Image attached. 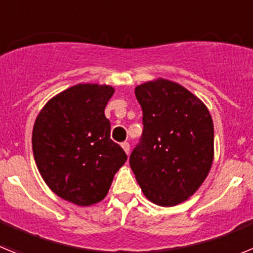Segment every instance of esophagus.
Segmentation results:
<instances>
[{
	"instance_id": "34e87169",
	"label": "esophagus",
	"mask_w": 253,
	"mask_h": 253,
	"mask_svg": "<svg viewBox=\"0 0 253 253\" xmlns=\"http://www.w3.org/2000/svg\"><path fill=\"white\" fill-rule=\"evenodd\" d=\"M122 147H123V149L125 151V153L129 154V152H130V144H129L128 142H124V143H122Z\"/></svg>"
}]
</instances>
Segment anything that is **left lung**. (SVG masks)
Segmentation results:
<instances>
[{"label":"left lung","instance_id":"1","mask_svg":"<svg viewBox=\"0 0 253 253\" xmlns=\"http://www.w3.org/2000/svg\"><path fill=\"white\" fill-rule=\"evenodd\" d=\"M143 133L129 163L143 194L154 204L185 202L209 173L214 126L209 110L180 84L167 80L135 87Z\"/></svg>","mask_w":253,"mask_h":253}]
</instances>
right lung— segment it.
Segmentation results:
<instances>
[{"label":"right lung","mask_w":253,"mask_h":253,"mask_svg":"<svg viewBox=\"0 0 253 253\" xmlns=\"http://www.w3.org/2000/svg\"><path fill=\"white\" fill-rule=\"evenodd\" d=\"M111 86L80 84L46 102L33 129V153L45 184L77 205L101 202L126 161L104 111Z\"/></svg>","instance_id":"add662e5"}]
</instances>
